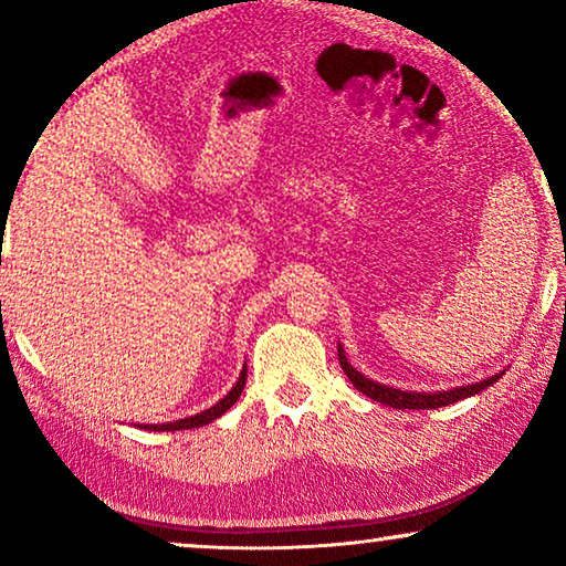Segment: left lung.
Listing matches in <instances>:
<instances>
[{"label":"left lung","mask_w":566,"mask_h":566,"mask_svg":"<svg viewBox=\"0 0 566 566\" xmlns=\"http://www.w3.org/2000/svg\"><path fill=\"white\" fill-rule=\"evenodd\" d=\"M337 358H339V366H343L345 376L350 378L355 389L360 394H366L374 401H381V405H389L394 409H438V407H448L453 405V401L459 399H467V397H474V394L484 391L486 386H492L497 378H502V374L492 376V378H484V381L479 384H471V386H459V389H451V391H438V394H417V391H401V389H391V386H381L376 381H370L363 374H358L350 363H347L343 347H337Z\"/></svg>","instance_id":"1"}]
</instances>
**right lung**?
<instances>
[{
  "instance_id": "1",
  "label": "right lung",
  "mask_w": 566,
  "mask_h": 566,
  "mask_svg": "<svg viewBox=\"0 0 566 566\" xmlns=\"http://www.w3.org/2000/svg\"><path fill=\"white\" fill-rule=\"evenodd\" d=\"M244 381H247V370H242V376H239V381L234 384V389H231L227 397H223L219 405H213L211 409H206V412H200L196 417H185V420H177V422H167V424H151V428L146 430H188V428H203V424L213 422L216 417H221L227 409L234 405V401L242 397V389H244Z\"/></svg>"
}]
</instances>
